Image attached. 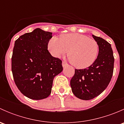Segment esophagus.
<instances>
[{"label":"esophagus","mask_w":124,"mask_h":124,"mask_svg":"<svg viewBox=\"0 0 124 124\" xmlns=\"http://www.w3.org/2000/svg\"><path fill=\"white\" fill-rule=\"evenodd\" d=\"M67 66H68V63H67V62H62V67H63V68L66 67H67Z\"/></svg>","instance_id":"esophagus-1"}]
</instances>
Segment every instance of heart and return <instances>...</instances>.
<instances>
[{
    "mask_svg": "<svg viewBox=\"0 0 124 124\" xmlns=\"http://www.w3.org/2000/svg\"><path fill=\"white\" fill-rule=\"evenodd\" d=\"M50 53L55 57H59L68 53L71 64L78 69L92 65L98 56L99 46L97 41L79 33H68L53 37L48 43Z\"/></svg>",
    "mask_w": 124,
    "mask_h": 124,
    "instance_id": "obj_1",
    "label": "heart"
}]
</instances>
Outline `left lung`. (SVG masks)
I'll use <instances>...</instances> for the list:
<instances>
[{
	"instance_id": "obj_1",
	"label": "left lung",
	"mask_w": 124,
	"mask_h": 124,
	"mask_svg": "<svg viewBox=\"0 0 124 124\" xmlns=\"http://www.w3.org/2000/svg\"><path fill=\"white\" fill-rule=\"evenodd\" d=\"M98 42L99 52L94 63L87 68L75 69L70 81L72 93L83 100L93 99L101 94L109 84L113 76L114 56L110 44L92 35Z\"/></svg>"
}]
</instances>
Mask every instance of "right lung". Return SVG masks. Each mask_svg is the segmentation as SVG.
<instances>
[{
    "label": "right lung",
    "instance_id": "obj_1",
    "mask_svg": "<svg viewBox=\"0 0 124 124\" xmlns=\"http://www.w3.org/2000/svg\"><path fill=\"white\" fill-rule=\"evenodd\" d=\"M52 38V32L37 28L15 42L11 63L14 80L20 91L31 99L48 97L54 77L63 70L62 61L47 50Z\"/></svg>",
    "mask_w": 124,
    "mask_h": 124
}]
</instances>
